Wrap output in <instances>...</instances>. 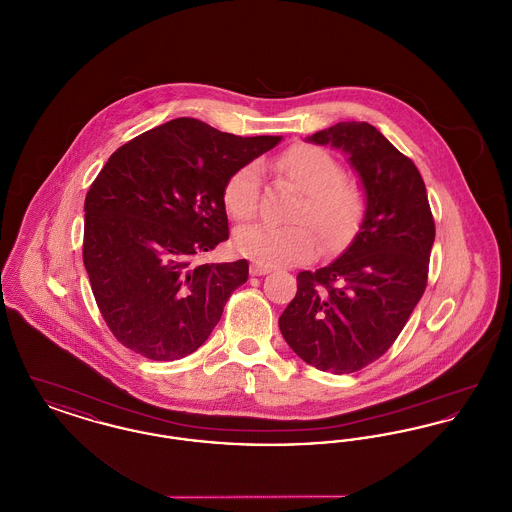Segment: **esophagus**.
<instances>
[{"label":"esophagus","mask_w":512,"mask_h":512,"mask_svg":"<svg viewBox=\"0 0 512 512\" xmlns=\"http://www.w3.org/2000/svg\"><path fill=\"white\" fill-rule=\"evenodd\" d=\"M249 272H251V276H263V274H268V272H270V268L253 263V265L249 267Z\"/></svg>","instance_id":"obj_1"}]
</instances>
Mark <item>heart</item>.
I'll return each instance as SVG.
<instances>
[{"instance_id":"obj_1","label":"heart","mask_w":512,"mask_h":512,"mask_svg":"<svg viewBox=\"0 0 512 512\" xmlns=\"http://www.w3.org/2000/svg\"><path fill=\"white\" fill-rule=\"evenodd\" d=\"M278 171L301 192L290 220L295 224H251L234 236L236 249L263 267L295 265L311 259L317 237L324 249H338L357 230L365 213V192L343 176L340 161L317 146H293L278 157ZM226 211L251 220L259 207V165L247 163L232 172L222 188Z\"/></svg>"}]
</instances>
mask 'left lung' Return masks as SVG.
<instances>
[{
  "label": "left lung",
  "mask_w": 512,
  "mask_h": 512,
  "mask_svg": "<svg viewBox=\"0 0 512 512\" xmlns=\"http://www.w3.org/2000/svg\"><path fill=\"white\" fill-rule=\"evenodd\" d=\"M307 140L347 155L365 217L338 259L297 274L278 324L307 365L349 374L380 359L407 324L426 290L436 224L413 161L372 124L338 122Z\"/></svg>",
  "instance_id": "obj_1"
}]
</instances>
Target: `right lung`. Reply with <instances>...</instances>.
Returning a JSON list of instances; mask_svg holds the SVG:
<instances>
[{"mask_svg": "<svg viewBox=\"0 0 512 512\" xmlns=\"http://www.w3.org/2000/svg\"><path fill=\"white\" fill-rule=\"evenodd\" d=\"M280 140L180 117L109 157L84 201L82 257L99 313L124 347L176 361L211 336L249 265L197 257L228 240V176Z\"/></svg>", "mask_w": 512, "mask_h": 512, "instance_id": "add662e5", "label": "right lung"}]
</instances>
